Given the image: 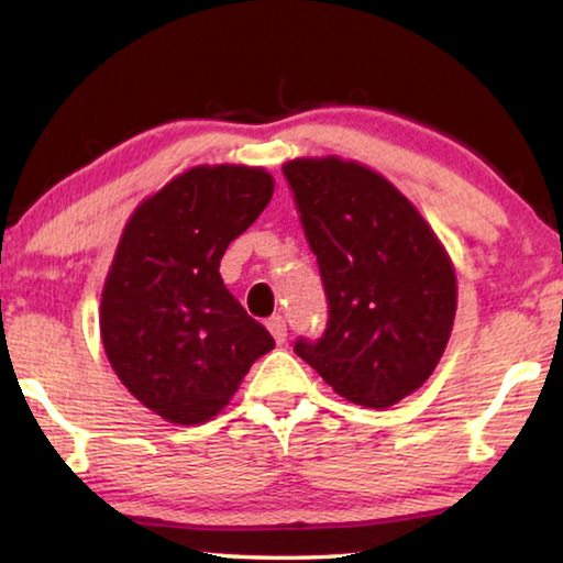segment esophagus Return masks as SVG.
Segmentation results:
<instances>
[{"label": "esophagus", "mask_w": 563, "mask_h": 563, "mask_svg": "<svg viewBox=\"0 0 563 563\" xmlns=\"http://www.w3.org/2000/svg\"><path fill=\"white\" fill-rule=\"evenodd\" d=\"M265 325H268L273 340L278 342V345H283L285 338H288V325H285V320L280 316H273V318H268V322H265Z\"/></svg>", "instance_id": "esophagus-1"}]
</instances>
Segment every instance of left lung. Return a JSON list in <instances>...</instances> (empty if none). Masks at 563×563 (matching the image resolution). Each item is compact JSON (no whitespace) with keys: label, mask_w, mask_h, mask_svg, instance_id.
Returning <instances> with one entry per match:
<instances>
[{"label":"left lung","mask_w":563,"mask_h":563,"mask_svg":"<svg viewBox=\"0 0 563 563\" xmlns=\"http://www.w3.org/2000/svg\"><path fill=\"white\" fill-rule=\"evenodd\" d=\"M318 255L330 320L295 352L347 402L385 409L434 373L452 335L456 275L415 203L340 156L283 164Z\"/></svg>","instance_id":"8db88e82"}]
</instances>
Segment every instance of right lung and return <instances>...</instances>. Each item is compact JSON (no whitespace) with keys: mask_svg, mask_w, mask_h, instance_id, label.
<instances>
[{"mask_svg":"<svg viewBox=\"0 0 563 563\" xmlns=\"http://www.w3.org/2000/svg\"><path fill=\"white\" fill-rule=\"evenodd\" d=\"M273 188L261 166H194L123 225L101 290V342L123 387L166 422H208L275 347L218 273Z\"/></svg>","mask_w":563,"mask_h":563,"instance_id":"1","label":"right lung"}]
</instances>
